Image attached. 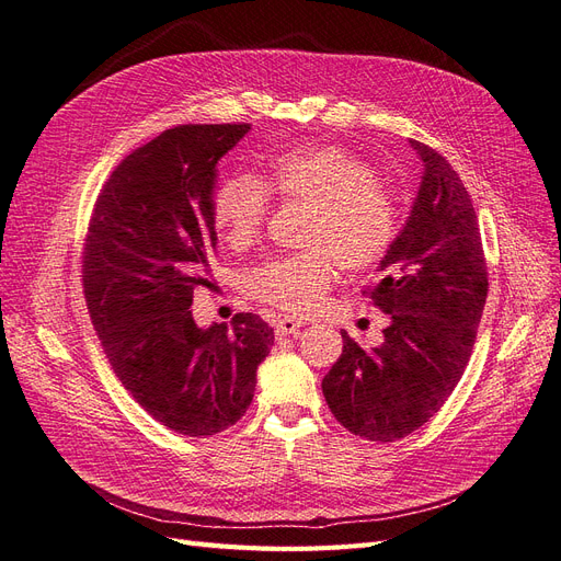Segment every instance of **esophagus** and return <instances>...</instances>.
I'll list each match as a JSON object with an SVG mask.
<instances>
[{"label":"esophagus","instance_id":"esophagus-1","mask_svg":"<svg viewBox=\"0 0 561 561\" xmlns=\"http://www.w3.org/2000/svg\"><path fill=\"white\" fill-rule=\"evenodd\" d=\"M299 328H304V322L297 320V318H278L274 322V332L276 336H290V334H297Z\"/></svg>","mask_w":561,"mask_h":561}]
</instances>
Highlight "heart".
<instances>
[{"mask_svg": "<svg viewBox=\"0 0 561 561\" xmlns=\"http://www.w3.org/2000/svg\"><path fill=\"white\" fill-rule=\"evenodd\" d=\"M271 196L309 206L301 245L307 252L278 254L245 278L250 297L287 313H309L330 293L336 266L363 274L377 266L398 233L396 201L377 184L371 168L344 147L290 149L271 161L264 178L229 173L213 194V219L233 250L260 239Z\"/></svg>", "mask_w": 561, "mask_h": 561, "instance_id": "obj_1", "label": "heart"}]
</instances>
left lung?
<instances>
[{
  "label": "left lung",
  "mask_w": 561,
  "mask_h": 561,
  "mask_svg": "<svg viewBox=\"0 0 561 561\" xmlns=\"http://www.w3.org/2000/svg\"><path fill=\"white\" fill-rule=\"evenodd\" d=\"M423 180L404 229L363 295L388 313L383 344L365 351L342 332L344 351L322 379L336 421L371 443L421 428L447 402L470 360L489 293L472 198L449 161L410 140Z\"/></svg>",
  "instance_id": "obj_1"
}]
</instances>
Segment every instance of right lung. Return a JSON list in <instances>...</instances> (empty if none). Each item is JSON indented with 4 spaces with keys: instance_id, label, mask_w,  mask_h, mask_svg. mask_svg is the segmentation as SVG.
<instances>
[{
    "instance_id": "1",
    "label": "right lung",
    "mask_w": 561,
    "mask_h": 561,
    "mask_svg": "<svg viewBox=\"0 0 561 561\" xmlns=\"http://www.w3.org/2000/svg\"><path fill=\"white\" fill-rule=\"evenodd\" d=\"M250 124L168 128L118 163L100 190L81 252L93 330L116 379L180 435H215L252 402L274 346L260 316L201 330L196 287H213L215 168Z\"/></svg>"
}]
</instances>
